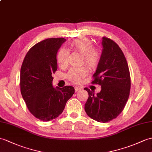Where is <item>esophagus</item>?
<instances>
[{"label": "esophagus", "instance_id": "1", "mask_svg": "<svg viewBox=\"0 0 152 152\" xmlns=\"http://www.w3.org/2000/svg\"><path fill=\"white\" fill-rule=\"evenodd\" d=\"M81 89H82V88H81V87H75V91H80Z\"/></svg>", "mask_w": 152, "mask_h": 152}]
</instances>
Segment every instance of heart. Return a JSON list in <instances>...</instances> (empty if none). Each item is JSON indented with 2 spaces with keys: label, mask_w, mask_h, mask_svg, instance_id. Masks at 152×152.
Masks as SVG:
<instances>
[{
  "label": "heart",
  "mask_w": 152,
  "mask_h": 152,
  "mask_svg": "<svg viewBox=\"0 0 152 152\" xmlns=\"http://www.w3.org/2000/svg\"><path fill=\"white\" fill-rule=\"evenodd\" d=\"M70 48L73 51L82 54V63H85L91 69L97 68L102 58V51L99 48L93 47V43L90 39L79 37L75 39L69 43ZM69 52L65 48H60L56 55V59L61 67H65L67 65ZM88 74L86 66L80 68H72L66 73V77L70 82L74 83H80Z\"/></svg>",
  "instance_id": "1"
}]
</instances>
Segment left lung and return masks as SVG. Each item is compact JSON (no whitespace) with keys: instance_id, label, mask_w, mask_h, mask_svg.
I'll use <instances>...</instances> for the list:
<instances>
[{"instance_id":"left-lung-1","label":"left lung","mask_w":152,"mask_h":152,"mask_svg":"<svg viewBox=\"0 0 152 152\" xmlns=\"http://www.w3.org/2000/svg\"><path fill=\"white\" fill-rule=\"evenodd\" d=\"M102 39L101 61L91 82L99 85L102 89L94 94L89 88H84L89 94L85 111L91 118L105 123L116 118L124 109L129 96L131 77L121 48L111 39Z\"/></svg>"}]
</instances>
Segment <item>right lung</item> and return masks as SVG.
Wrapping results in <instances>:
<instances>
[{"label":"right lung","mask_w":152,"mask_h":152,"mask_svg":"<svg viewBox=\"0 0 152 152\" xmlns=\"http://www.w3.org/2000/svg\"><path fill=\"white\" fill-rule=\"evenodd\" d=\"M66 41L63 37L49 38L31 47L20 69V93L28 110L35 117L48 122L64 110L75 88L52 86V75L58 69L56 54Z\"/></svg>","instance_id":"right-lung-1"}]
</instances>
